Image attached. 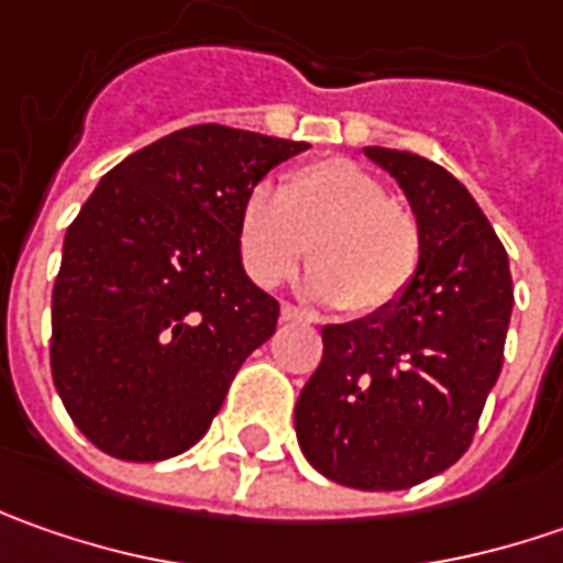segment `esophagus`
Returning <instances> with one entry per match:
<instances>
[{
	"label": "esophagus",
	"mask_w": 563,
	"mask_h": 563,
	"mask_svg": "<svg viewBox=\"0 0 563 563\" xmlns=\"http://www.w3.org/2000/svg\"><path fill=\"white\" fill-rule=\"evenodd\" d=\"M282 322H310V319L300 313L297 307H291V303H285V307H282Z\"/></svg>",
	"instance_id": "34e87169"
}]
</instances>
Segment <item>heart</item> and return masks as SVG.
<instances>
[{"label": "heart", "mask_w": 563, "mask_h": 563, "mask_svg": "<svg viewBox=\"0 0 563 563\" xmlns=\"http://www.w3.org/2000/svg\"><path fill=\"white\" fill-rule=\"evenodd\" d=\"M234 234L253 285H282L307 253L313 269L303 291L357 316L391 307L410 288L422 256L413 212L351 159L300 165L278 190L250 187Z\"/></svg>", "instance_id": "obj_1"}]
</instances>
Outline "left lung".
Returning <instances> with one entry per match:
<instances>
[{"instance_id":"obj_1","label":"left lung","mask_w":563,"mask_h":563,"mask_svg":"<svg viewBox=\"0 0 563 563\" xmlns=\"http://www.w3.org/2000/svg\"><path fill=\"white\" fill-rule=\"evenodd\" d=\"M422 234L410 288L378 313L325 325V354L294 407L300 451L332 483L395 492L461 461L495 388L514 288L508 253L451 172L366 146Z\"/></svg>"}]
</instances>
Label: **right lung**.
<instances>
[{
  "label": "right lung",
  "mask_w": 563,
  "mask_h": 563,
  "mask_svg": "<svg viewBox=\"0 0 563 563\" xmlns=\"http://www.w3.org/2000/svg\"><path fill=\"white\" fill-rule=\"evenodd\" d=\"M225 124H194L102 175L65 231L53 288V382L75 426L119 461L200 442L278 300L247 278L238 206L303 153Z\"/></svg>",
  "instance_id": "obj_1"
}]
</instances>
